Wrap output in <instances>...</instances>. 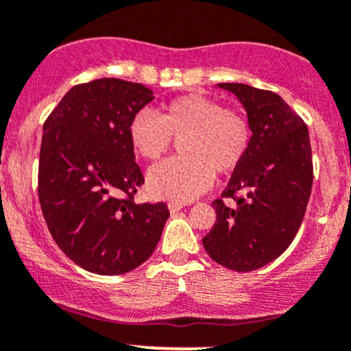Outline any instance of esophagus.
Masks as SVG:
<instances>
[{"label": "esophagus", "instance_id": "esophagus-1", "mask_svg": "<svg viewBox=\"0 0 351 351\" xmlns=\"http://www.w3.org/2000/svg\"><path fill=\"white\" fill-rule=\"evenodd\" d=\"M168 209H169V213L175 214V213H178V210L183 209V204H180V202H169V204H168Z\"/></svg>", "mask_w": 351, "mask_h": 351}]
</instances>
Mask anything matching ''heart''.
Instances as JSON below:
<instances>
[{
	"instance_id": "obj_1",
	"label": "heart",
	"mask_w": 351,
	"mask_h": 351,
	"mask_svg": "<svg viewBox=\"0 0 351 351\" xmlns=\"http://www.w3.org/2000/svg\"><path fill=\"white\" fill-rule=\"evenodd\" d=\"M130 145L141 158L158 161L180 141L182 158L156 165L147 173L152 197L189 202L213 183L214 175L231 173L250 145V125L241 113L200 94L176 97L159 114L141 111L128 125Z\"/></svg>"
}]
</instances>
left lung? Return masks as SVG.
Wrapping results in <instances>:
<instances>
[{
  "mask_svg": "<svg viewBox=\"0 0 351 351\" xmlns=\"http://www.w3.org/2000/svg\"><path fill=\"white\" fill-rule=\"evenodd\" d=\"M247 113L250 145L223 197L214 200L216 223L202 238L213 261L248 273L280 257L298 233L312 192V149L307 125L271 90L217 84Z\"/></svg>",
  "mask_w": 351,
  "mask_h": 351,
  "instance_id": "left-lung-1",
  "label": "left lung"
}]
</instances>
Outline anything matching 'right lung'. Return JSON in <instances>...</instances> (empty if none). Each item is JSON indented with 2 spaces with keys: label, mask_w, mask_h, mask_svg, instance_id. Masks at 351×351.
Here are the masks:
<instances>
[{
  "label": "right lung",
  "mask_w": 351,
  "mask_h": 351,
  "mask_svg": "<svg viewBox=\"0 0 351 351\" xmlns=\"http://www.w3.org/2000/svg\"><path fill=\"white\" fill-rule=\"evenodd\" d=\"M152 99L142 84L99 78L71 87L44 123L40 209L58 247L89 273L117 276L144 264L169 217L166 204L132 200L144 176L128 125Z\"/></svg>",
  "instance_id": "right-lung-1"
}]
</instances>
